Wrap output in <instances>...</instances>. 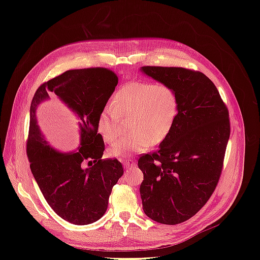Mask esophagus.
Segmentation results:
<instances>
[{"label": "esophagus", "instance_id": "esophagus-1", "mask_svg": "<svg viewBox=\"0 0 260 260\" xmlns=\"http://www.w3.org/2000/svg\"><path fill=\"white\" fill-rule=\"evenodd\" d=\"M123 166H124V168H130V167L136 166V164L129 159H125V160H123Z\"/></svg>", "mask_w": 260, "mask_h": 260}]
</instances>
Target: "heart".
Here are the masks:
<instances>
[{
	"label": "heart",
	"mask_w": 260,
	"mask_h": 260,
	"mask_svg": "<svg viewBox=\"0 0 260 260\" xmlns=\"http://www.w3.org/2000/svg\"><path fill=\"white\" fill-rule=\"evenodd\" d=\"M178 114L175 91L166 84L135 81L122 85L112 102L102 109L98 127L103 139L114 143L120 138L119 116H130L132 135L109 148V154L125 158L132 153H143L159 144L174 127Z\"/></svg>",
	"instance_id": "1"
}]
</instances>
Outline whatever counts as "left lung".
Segmentation results:
<instances>
[{
    "label": "left lung",
    "instance_id": "obj_1",
    "mask_svg": "<svg viewBox=\"0 0 260 260\" xmlns=\"http://www.w3.org/2000/svg\"><path fill=\"white\" fill-rule=\"evenodd\" d=\"M142 72L175 91L178 114L169 136L153 153L140 156L145 215L162 224L186 221L201 210L223 167L230 118L207 76L182 67L144 66Z\"/></svg>",
    "mask_w": 260,
    "mask_h": 260
}]
</instances>
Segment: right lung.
Returning <instances> with one entry per match:
<instances>
[{"label":"right lung","instance_id":"1","mask_svg":"<svg viewBox=\"0 0 260 260\" xmlns=\"http://www.w3.org/2000/svg\"><path fill=\"white\" fill-rule=\"evenodd\" d=\"M117 83L112 69H72L42 83L31 102L27 139L30 169L51 208L70 223L89 224L103 217L112 188L123 175L117 158L102 159L105 144L98 132L99 115ZM54 93L81 119V146L77 152L55 151L36 124L37 105Z\"/></svg>","mask_w":260,"mask_h":260}]
</instances>
